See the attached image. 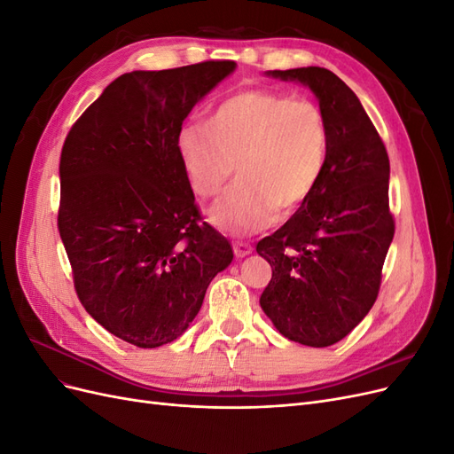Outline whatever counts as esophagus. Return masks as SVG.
Wrapping results in <instances>:
<instances>
[{"label": "esophagus", "instance_id": "esophagus-1", "mask_svg": "<svg viewBox=\"0 0 454 454\" xmlns=\"http://www.w3.org/2000/svg\"><path fill=\"white\" fill-rule=\"evenodd\" d=\"M232 250H235L237 257H246L252 254V246L248 242H232Z\"/></svg>", "mask_w": 454, "mask_h": 454}]
</instances>
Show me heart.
<instances>
[{
	"label": "heart",
	"mask_w": 454,
	"mask_h": 454,
	"mask_svg": "<svg viewBox=\"0 0 454 454\" xmlns=\"http://www.w3.org/2000/svg\"><path fill=\"white\" fill-rule=\"evenodd\" d=\"M177 151L199 199L215 197L237 164L239 180L208 217L231 235H248L312 197L327 167L329 125L314 100L244 89L219 102L204 127L184 129Z\"/></svg>",
	"instance_id": "b5f03b06"
}]
</instances>
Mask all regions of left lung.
Masks as SVG:
<instances>
[{
	"mask_svg": "<svg viewBox=\"0 0 454 454\" xmlns=\"http://www.w3.org/2000/svg\"><path fill=\"white\" fill-rule=\"evenodd\" d=\"M318 98L329 125V157L312 197L257 254L272 267L259 305L274 327L307 347L345 339L373 307L394 239L387 147L352 89L325 67L274 70Z\"/></svg>",
	"mask_w": 454,
	"mask_h": 454,
	"instance_id": "8db88e82",
	"label": "left lung"
}]
</instances>
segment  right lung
Listing matches in <instances>:
<instances>
[{
    "label": "right lung",
    "mask_w": 454,
    "mask_h": 454,
    "mask_svg": "<svg viewBox=\"0 0 454 454\" xmlns=\"http://www.w3.org/2000/svg\"><path fill=\"white\" fill-rule=\"evenodd\" d=\"M206 60L117 77L66 136L59 231L81 305L140 348L180 337L232 261L177 151L191 109L232 70Z\"/></svg>",
    "instance_id": "right-lung-1"
}]
</instances>
